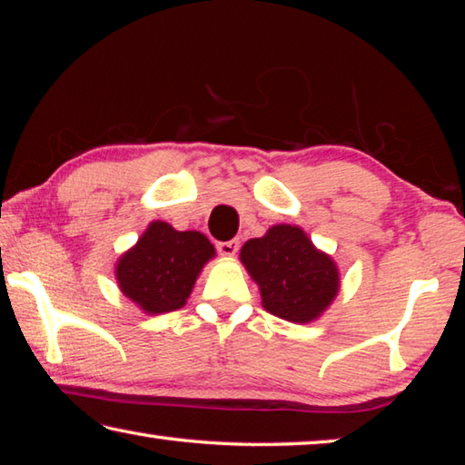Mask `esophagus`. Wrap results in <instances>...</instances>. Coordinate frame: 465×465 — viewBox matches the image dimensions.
Masks as SVG:
<instances>
[{
    "label": "esophagus",
    "instance_id": "1",
    "mask_svg": "<svg viewBox=\"0 0 465 465\" xmlns=\"http://www.w3.org/2000/svg\"><path fill=\"white\" fill-rule=\"evenodd\" d=\"M240 250V242L238 240H230V242H219L217 243V252L222 256H235V252Z\"/></svg>",
    "mask_w": 465,
    "mask_h": 465
}]
</instances>
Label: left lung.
<instances>
[{"label":"left lung","mask_w":465,"mask_h":465,"mask_svg":"<svg viewBox=\"0 0 465 465\" xmlns=\"http://www.w3.org/2000/svg\"><path fill=\"white\" fill-rule=\"evenodd\" d=\"M240 261L261 287L262 308L293 324L320 318L341 287L336 262L297 225H272L262 238L248 240Z\"/></svg>","instance_id":"8db88e82"}]
</instances>
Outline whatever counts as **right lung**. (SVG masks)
<instances>
[{
    "label": "right lung",
    "instance_id": "obj_1",
    "mask_svg": "<svg viewBox=\"0 0 465 465\" xmlns=\"http://www.w3.org/2000/svg\"><path fill=\"white\" fill-rule=\"evenodd\" d=\"M213 256L207 235L152 222L116 262V282L145 313L174 312L186 303L201 269Z\"/></svg>",
    "mask_w": 465,
    "mask_h": 465
}]
</instances>
